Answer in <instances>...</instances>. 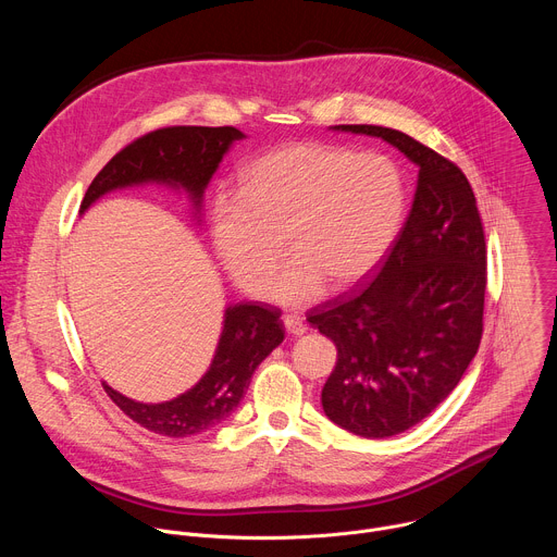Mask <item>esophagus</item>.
Here are the masks:
<instances>
[{
	"mask_svg": "<svg viewBox=\"0 0 557 557\" xmlns=\"http://www.w3.org/2000/svg\"><path fill=\"white\" fill-rule=\"evenodd\" d=\"M284 326H286V331H288L290 335H295V337H299V335H304V333H306V324H304V320H301L299 314H295V312L284 314Z\"/></svg>",
	"mask_w": 557,
	"mask_h": 557,
	"instance_id": "34e87169",
	"label": "esophagus"
}]
</instances>
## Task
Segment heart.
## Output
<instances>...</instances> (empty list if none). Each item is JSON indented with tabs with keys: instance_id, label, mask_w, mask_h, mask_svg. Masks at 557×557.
Returning <instances> with one entry per match:
<instances>
[{
	"instance_id": "obj_1",
	"label": "heart",
	"mask_w": 557,
	"mask_h": 557,
	"mask_svg": "<svg viewBox=\"0 0 557 557\" xmlns=\"http://www.w3.org/2000/svg\"><path fill=\"white\" fill-rule=\"evenodd\" d=\"M404 213V176L387 156L304 140L256 158L237 194L213 200L211 240L231 280L256 297L269 288L284 240L293 260L271 297L297 306L324 282L339 290L374 271Z\"/></svg>"
}]
</instances>
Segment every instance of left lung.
<instances>
[{"label": "left lung", "instance_id": "8db88e82", "mask_svg": "<svg viewBox=\"0 0 557 557\" xmlns=\"http://www.w3.org/2000/svg\"><path fill=\"white\" fill-rule=\"evenodd\" d=\"M419 165L412 211L374 280L306 317L337 346L326 417L363 438L421 423L458 385L483 339L487 245L467 176L449 158L381 125H335Z\"/></svg>", "mask_w": 557, "mask_h": 557}]
</instances>
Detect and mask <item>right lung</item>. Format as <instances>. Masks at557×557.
Here are the masks:
<instances>
[{
	"label": "right lung",
	"instance_id": "add662e5",
	"mask_svg": "<svg viewBox=\"0 0 557 557\" xmlns=\"http://www.w3.org/2000/svg\"><path fill=\"white\" fill-rule=\"evenodd\" d=\"M245 134L231 125H174L153 129L127 147L97 174L82 202V213L103 194L129 185L168 183L189 191L200 207L205 187L218 170L228 145ZM284 342L280 308L269 304H237L224 312V329L205 376L185 394L165 404H138L103 383L110 399L140 428L187 438L222 423L251 383L256 368Z\"/></svg>",
	"mask_w": 557,
	"mask_h": 557
}]
</instances>
